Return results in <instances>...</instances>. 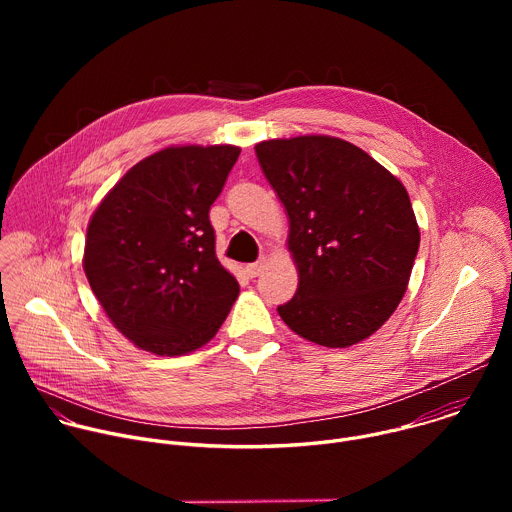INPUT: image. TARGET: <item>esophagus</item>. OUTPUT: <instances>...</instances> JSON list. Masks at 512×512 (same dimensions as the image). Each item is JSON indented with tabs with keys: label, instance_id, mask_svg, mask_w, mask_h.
Listing matches in <instances>:
<instances>
[{
	"label": "esophagus",
	"instance_id": "1",
	"mask_svg": "<svg viewBox=\"0 0 512 512\" xmlns=\"http://www.w3.org/2000/svg\"><path fill=\"white\" fill-rule=\"evenodd\" d=\"M263 269H265V259H261V261H257V263H251V265H247V275L249 277H257V275H261L263 273Z\"/></svg>",
	"mask_w": 512,
	"mask_h": 512
}]
</instances>
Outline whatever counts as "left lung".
Here are the masks:
<instances>
[{
  "mask_svg": "<svg viewBox=\"0 0 512 512\" xmlns=\"http://www.w3.org/2000/svg\"><path fill=\"white\" fill-rule=\"evenodd\" d=\"M255 152L287 210L300 273L296 296L277 308L281 320L328 348L369 338L397 310L419 249L405 186L330 135L269 139Z\"/></svg>",
  "mask_w": 512,
  "mask_h": 512,
  "instance_id": "8db88e82",
  "label": "left lung"
}]
</instances>
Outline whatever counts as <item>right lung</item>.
Masks as SVG:
<instances>
[{
	"mask_svg": "<svg viewBox=\"0 0 512 512\" xmlns=\"http://www.w3.org/2000/svg\"><path fill=\"white\" fill-rule=\"evenodd\" d=\"M239 154L235 145L166 148L135 164L93 212L83 267L137 348L188 354L227 320L239 283L216 259L208 212Z\"/></svg>",
	"mask_w": 512,
	"mask_h": 512,
	"instance_id": "obj_1",
	"label": "right lung"
}]
</instances>
